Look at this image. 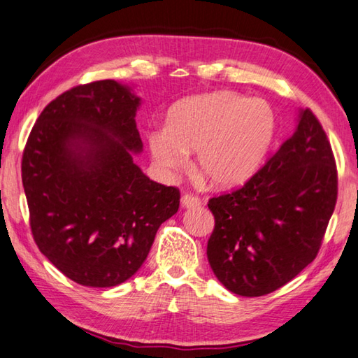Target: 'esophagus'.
<instances>
[{"label": "esophagus", "mask_w": 358, "mask_h": 358, "mask_svg": "<svg viewBox=\"0 0 358 358\" xmlns=\"http://www.w3.org/2000/svg\"><path fill=\"white\" fill-rule=\"evenodd\" d=\"M199 205L200 199L197 196H194V194H183V197H181V206L183 208H194Z\"/></svg>", "instance_id": "34e87169"}]
</instances>
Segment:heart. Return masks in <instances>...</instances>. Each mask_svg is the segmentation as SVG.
I'll use <instances>...</instances> for the list:
<instances>
[{"label":"heart","instance_id":"1","mask_svg":"<svg viewBox=\"0 0 358 358\" xmlns=\"http://www.w3.org/2000/svg\"><path fill=\"white\" fill-rule=\"evenodd\" d=\"M274 109L263 99L230 90L199 95L175 105L167 128L148 136L153 157L180 167L196 150V167L217 187L241 185L268 155L275 134Z\"/></svg>","mask_w":358,"mask_h":358}]
</instances>
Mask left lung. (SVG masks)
Segmentation results:
<instances>
[{"label": "left lung", "instance_id": "8db88e82", "mask_svg": "<svg viewBox=\"0 0 358 358\" xmlns=\"http://www.w3.org/2000/svg\"><path fill=\"white\" fill-rule=\"evenodd\" d=\"M338 196L332 147L316 115L299 114L294 134L239 189L213 197L206 255L224 287L258 297L313 262Z\"/></svg>", "mask_w": 358, "mask_h": 358}]
</instances>
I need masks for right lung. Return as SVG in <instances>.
Listing matches in <instances>:
<instances>
[{
	"instance_id": "add662e5",
	"label": "right lung",
	"mask_w": 358,
	"mask_h": 358,
	"mask_svg": "<svg viewBox=\"0 0 358 358\" xmlns=\"http://www.w3.org/2000/svg\"><path fill=\"white\" fill-rule=\"evenodd\" d=\"M141 99L114 80L71 87L32 127L22 181L32 238L45 257L83 287L109 288L145 262L180 191L147 177L133 154Z\"/></svg>"
}]
</instances>
